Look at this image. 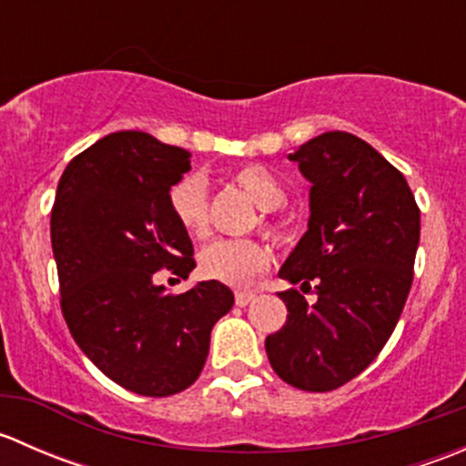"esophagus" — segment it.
I'll use <instances>...</instances> for the list:
<instances>
[{
  "label": "esophagus",
  "mask_w": 466,
  "mask_h": 466,
  "mask_svg": "<svg viewBox=\"0 0 466 466\" xmlns=\"http://www.w3.org/2000/svg\"><path fill=\"white\" fill-rule=\"evenodd\" d=\"M257 295L252 293V290H237V295H234V302H237V307H248V304L255 299Z\"/></svg>",
  "instance_id": "obj_1"
}]
</instances>
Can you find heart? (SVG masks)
<instances>
[{"label": "heart", "instance_id": "heart-1", "mask_svg": "<svg viewBox=\"0 0 466 466\" xmlns=\"http://www.w3.org/2000/svg\"><path fill=\"white\" fill-rule=\"evenodd\" d=\"M238 189L246 191L263 214V228L270 234H281L284 223L272 214L286 203V189L279 177L261 164H246L232 173ZM168 209L182 229L194 238L209 234V200H207V180L200 173L180 177L168 189ZM270 252L266 243L257 238H216L207 243L198 255L200 275L207 279L229 286H246L266 270Z\"/></svg>", "mask_w": 466, "mask_h": 466}]
</instances>
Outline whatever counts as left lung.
Here are the masks:
<instances>
[{"label": "left lung", "instance_id": "8db88e82", "mask_svg": "<svg viewBox=\"0 0 466 466\" xmlns=\"http://www.w3.org/2000/svg\"><path fill=\"white\" fill-rule=\"evenodd\" d=\"M289 159L311 182L309 229L281 266L298 289L279 293L289 316L266 338L277 377L307 392L356 379L383 350L412 286L420 207L401 171L351 133L309 139Z\"/></svg>", "mask_w": 466, "mask_h": 466}]
</instances>
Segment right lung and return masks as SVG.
I'll return each instance as SVG.
<instances>
[{
  "label": "right lung",
  "mask_w": 466,
  "mask_h": 466,
  "mask_svg": "<svg viewBox=\"0 0 466 466\" xmlns=\"http://www.w3.org/2000/svg\"><path fill=\"white\" fill-rule=\"evenodd\" d=\"M191 153L137 130L106 135L65 168L51 209L60 309L83 354L121 388L168 397L203 372L211 327L232 309L220 281L171 295L167 268L187 279L194 246L168 209Z\"/></svg>",
  "instance_id": "right-lung-1"
}]
</instances>
